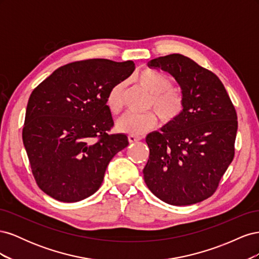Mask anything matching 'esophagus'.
<instances>
[{
	"label": "esophagus",
	"mask_w": 259,
	"mask_h": 259,
	"mask_svg": "<svg viewBox=\"0 0 259 259\" xmlns=\"http://www.w3.org/2000/svg\"><path fill=\"white\" fill-rule=\"evenodd\" d=\"M142 139V137H139V136H134V135H130L128 136V142L130 143H136V142H138V140H140Z\"/></svg>",
	"instance_id": "1"
}]
</instances>
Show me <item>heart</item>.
<instances>
[{"label":"heart","mask_w":259,"mask_h":259,"mask_svg":"<svg viewBox=\"0 0 259 259\" xmlns=\"http://www.w3.org/2000/svg\"><path fill=\"white\" fill-rule=\"evenodd\" d=\"M138 83L151 95L150 106L158 112L163 122L169 123L176 120L184 110V98L180 94L171 90L169 77L155 70L147 69L137 77ZM124 84L117 83L109 91L106 105L111 113L117 114L123 106ZM158 116L153 111L146 113H126L116 122V130L130 135H142L155 127Z\"/></svg>","instance_id":"obj_1"}]
</instances>
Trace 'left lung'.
Segmentation results:
<instances>
[{"label":"left lung","mask_w":259,"mask_h":259,"mask_svg":"<svg viewBox=\"0 0 259 259\" xmlns=\"http://www.w3.org/2000/svg\"><path fill=\"white\" fill-rule=\"evenodd\" d=\"M149 68L174 77L184 110L161 132L146 137L143 170L150 191L170 205H191L213 194L234 156L238 117L218 76L180 54L154 58Z\"/></svg>","instance_id":"left-lung-1"}]
</instances>
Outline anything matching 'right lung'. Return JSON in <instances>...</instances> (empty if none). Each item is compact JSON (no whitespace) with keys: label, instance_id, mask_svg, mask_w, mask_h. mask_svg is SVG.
<instances>
[{"label":"right lung","instance_id":"obj_1","mask_svg":"<svg viewBox=\"0 0 259 259\" xmlns=\"http://www.w3.org/2000/svg\"><path fill=\"white\" fill-rule=\"evenodd\" d=\"M132 60L88 59L58 68L28 100L22 142L40 189L72 203L95 193L113 156L128 145L113 126L106 98L133 73Z\"/></svg>","mask_w":259,"mask_h":259}]
</instances>
